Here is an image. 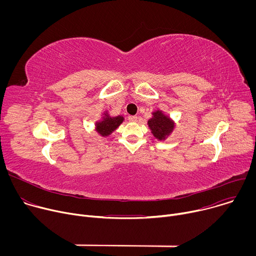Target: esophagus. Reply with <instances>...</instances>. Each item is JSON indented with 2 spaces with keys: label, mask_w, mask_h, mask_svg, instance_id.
Masks as SVG:
<instances>
[{
  "label": "esophagus",
  "mask_w": 256,
  "mask_h": 256,
  "mask_svg": "<svg viewBox=\"0 0 256 256\" xmlns=\"http://www.w3.org/2000/svg\"><path fill=\"white\" fill-rule=\"evenodd\" d=\"M128 120L134 122L138 120V116H128Z\"/></svg>",
  "instance_id": "obj_1"
}]
</instances>
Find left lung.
Here are the masks:
<instances>
[{
	"label": "left lung",
	"instance_id": "left-lung-1",
	"mask_svg": "<svg viewBox=\"0 0 256 256\" xmlns=\"http://www.w3.org/2000/svg\"><path fill=\"white\" fill-rule=\"evenodd\" d=\"M152 114L153 118L148 120L149 128L157 140H164L173 132L175 124L162 110H156Z\"/></svg>",
	"mask_w": 256,
	"mask_h": 256
}]
</instances>
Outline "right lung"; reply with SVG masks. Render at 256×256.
<instances>
[{"label":"right lung","instance_id":"obj_1","mask_svg":"<svg viewBox=\"0 0 256 256\" xmlns=\"http://www.w3.org/2000/svg\"><path fill=\"white\" fill-rule=\"evenodd\" d=\"M124 116H110L107 112L103 114L101 120L97 122L95 124L96 132L102 136H108L114 130H116L124 122Z\"/></svg>","mask_w":256,"mask_h":256}]
</instances>
